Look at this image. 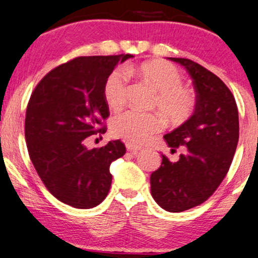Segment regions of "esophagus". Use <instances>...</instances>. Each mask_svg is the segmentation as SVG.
<instances>
[{
	"label": "esophagus",
	"instance_id": "obj_1",
	"mask_svg": "<svg viewBox=\"0 0 258 258\" xmlns=\"http://www.w3.org/2000/svg\"><path fill=\"white\" fill-rule=\"evenodd\" d=\"M126 148H127V150H128V152H132L133 154H137L139 150L142 149L141 147L136 146V144H132V143H127L126 144Z\"/></svg>",
	"mask_w": 258,
	"mask_h": 258
}]
</instances>
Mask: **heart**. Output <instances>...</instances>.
Wrapping results in <instances>:
<instances>
[{
    "label": "heart",
    "mask_w": 258,
    "mask_h": 258,
    "mask_svg": "<svg viewBox=\"0 0 258 258\" xmlns=\"http://www.w3.org/2000/svg\"><path fill=\"white\" fill-rule=\"evenodd\" d=\"M136 73L155 90L152 106L158 109L172 125H180L193 115L197 104L195 93L183 84L177 68L166 61H147ZM109 108L117 110L125 105L128 93V74L116 69L109 74L103 88ZM158 112L127 110L111 121V131L116 137L132 143H144L164 127V119Z\"/></svg>",
    "instance_id": "heart-1"
}]
</instances>
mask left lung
<instances>
[{"label":"left lung","instance_id":"1","mask_svg":"<svg viewBox=\"0 0 258 258\" xmlns=\"http://www.w3.org/2000/svg\"><path fill=\"white\" fill-rule=\"evenodd\" d=\"M185 68L197 92L190 117L164 136L172 152L183 147L179 160L162 155L150 176L154 200L168 212H182L206 201L229 170L239 141L238 106L229 88L214 73L185 58H170Z\"/></svg>","mask_w":258,"mask_h":258}]
</instances>
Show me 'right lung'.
<instances>
[{
    "label": "right lung",
    "instance_id": "obj_1",
    "mask_svg": "<svg viewBox=\"0 0 258 258\" xmlns=\"http://www.w3.org/2000/svg\"><path fill=\"white\" fill-rule=\"evenodd\" d=\"M132 57L75 58L51 70L32 92L25 115L29 155L49 193L67 205L92 209L109 193V168L126 153L125 144L117 139L87 149L85 139L105 133L104 82L117 64Z\"/></svg>",
    "mask_w": 258,
    "mask_h": 258
}]
</instances>
